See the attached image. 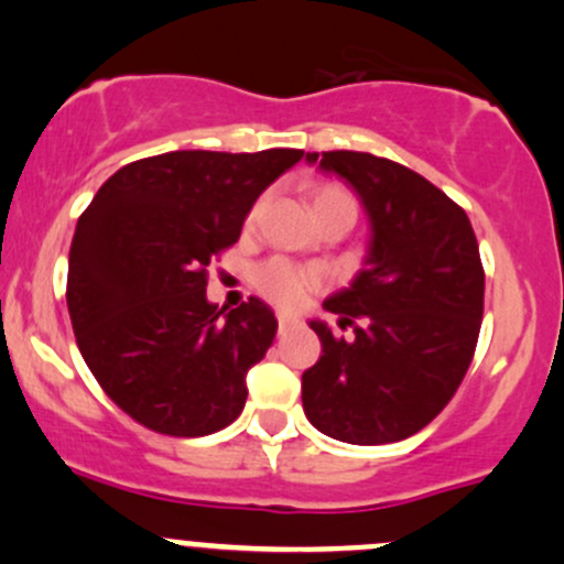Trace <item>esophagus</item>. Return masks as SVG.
I'll return each instance as SVG.
<instances>
[{
	"mask_svg": "<svg viewBox=\"0 0 564 564\" xmlns=\"http://www.w3.org/2000/svg\"><path fill=\"white\" fill-rule=\"evenodd\" d=\"M276 323H280V334H284V330H290V328H295V325H299V321H295L293 315H284V312L276 315Z\"/></svg>",
	"mask_w": 564,
	"mask_h": 564,
	"instance_id": "obj_1",
	"label": "esophagus"
}]
</instances>
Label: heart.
Wrapping results in <instances>:
<instances>
[{
    "mask_svg": "<svg viewBox=\"0 0 564 564\" xmlns=\"http://www.w3.org/2000/svg\"><path fill=\"white\" fill-rule=\"evenodd\" d=\"M330 197H350V195H347L345 189L323 187V189H317L315 203L330 200ZM254 214H258V208L252 212V219H254ZM254 284H258V290L269 301L293 310V306L304 304L306 295H310L312 290L321 284V280H317L315 271L301 269V265L290 263V260H284V258H271V260H265L263 265H258V271H254Z\"/></svg>",
    "mask_w": 564,
    "mask_h": 564,
    "instance_id": "b5f03b06",
    "label": "heart"
}]
</instances>
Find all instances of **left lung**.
I'll return each instance as SVG.
<instances>
[{"label": "left lung", "instance_id": "obj_1", "mask_svg": "<svg viewBox=\"0 0 564 564\" xmlns=\"http://www.w3.org/2000/svg\"><path fill=\"white\" fill-rule=\"evenodd\" d=\"M306 162L350 184L369 247L350 288L323 301L356 336L310 321L323 356L301 377V402L312 426L341 443H399L440 415L473 361L484 321L478 241L464 208L399 162L367 152Z\"/></svg>", "mask_w": 564, "mask_h": 564}]
</instances>
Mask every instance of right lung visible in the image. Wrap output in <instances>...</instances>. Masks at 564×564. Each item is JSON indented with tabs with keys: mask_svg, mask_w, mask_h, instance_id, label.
<instances>
[{
	"mask_svg": "<svg viewBox=\"0 0 564 564\" xmlns=\"http://www.w3.org/2000/svg\"><path fill=\"white\" fill-rule=\"evenodd\" d=\"M301 156H147L119 167L80 214L67 271L78 350L102 391L147 429L203 437L241 415L247 371L274 341L276 317L254 295L219 310L206 269Z\"/></svg>",
	"mask_w": 564,
	"mask_h": 564,
	"instance_id": "obj_1",
	"label": "right lung"
}]
</instances>
